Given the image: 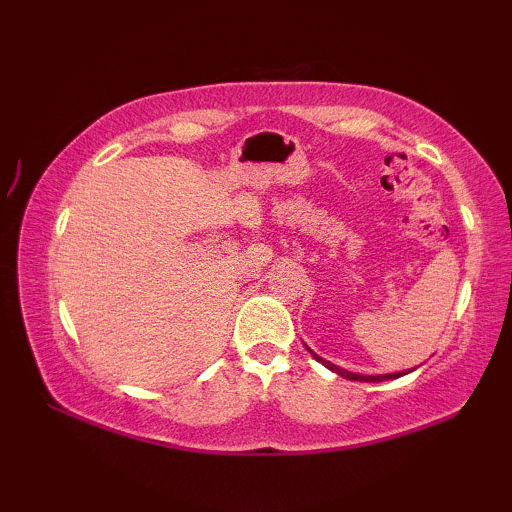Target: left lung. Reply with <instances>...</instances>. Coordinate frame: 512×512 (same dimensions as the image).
<instances>
[{
  "label": "left lung",
  "instance_id": "8db88e82",
  "mask_svg": "<svg viewBox=\"0 0 512 512\" xmlns=\"http://www.w3.org/2000/svg\"><path fill=\"white\" fill-rule=\"evenodd\" d=\"M307 350H309V348H307ZM309 352H311V350H309ZM311 354H314V359L323 363L325 368H329L332 372H336V375H341V377H345V379H352V381H386V379H397V377L406 375V370H404V372H391V375H357V372L343 370V368H339V366H334V363L320 359L316 352H311ZM411 370H413V368H411ZM411 370H409V372H411Z\"/></svg>",
  "mask_w": 512,
  "mask_h": 512
}]
</instances>
